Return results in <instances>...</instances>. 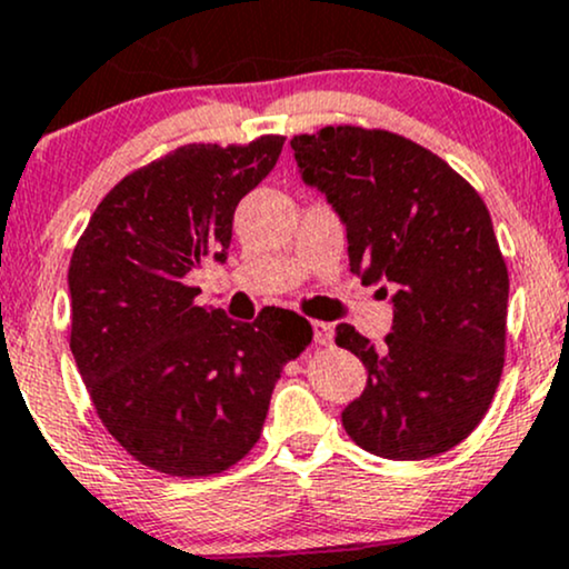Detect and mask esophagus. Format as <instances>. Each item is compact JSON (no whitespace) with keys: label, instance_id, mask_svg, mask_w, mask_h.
I'll return each instance as SVG.
<instances>
[{"label":"esophagus","instance_id":"34e87169","mask_svg":"<svg viewBox=\"0 0 569 569\" xmlns=\"http://www.w3.org/2000/svg\"><path fill=\"white\" fill-rule=\"evenodd\" d=\"M312 337H316V345H331V339H335V326L326 321H312Z\"/></svg>","mask_w":569,"mask_h":569}]
</instances>
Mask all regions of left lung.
<instances>
[{"instance_id":"8db88e82","label":"left lung","mask_w":569,"mask_h":569,"mask_svg":"<svg viewBox=\"0 0 569 569\" xmlns=\"http://www.w3.org/2000/svg\"><path fill=\"white\" fill-rule=\"evenodd\" d=\"M291 149L305 184L342 219L350 272L393 291L382 348L337 326V345L369 375L345 430L388 460L447 452L487 415L506 352L508 270L485 200L439 154L388 130L329 126L293 136Z\"/></svg>"}]
</instances>
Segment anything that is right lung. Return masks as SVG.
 <instances>
[{
    "label": "right lung",
    "instance_id": "1",
    "mask_svg": "<svg viewBox=\"0 0 569 569\" xmlns=\"http://www.w3.org/2000/svg\"><path fill=\"white\" fill-rule=\"evenodd\" d=\"M283 141L187 143L128 173L71 253V356L103 428L152 471L198 479L243 460L280 371L312 339L297 312L238 323L187 286L202 257L224 262L234 208Z\"/></svg>",
    "mask_w": 569,
    "mask_h": 569
}]
</instances>
